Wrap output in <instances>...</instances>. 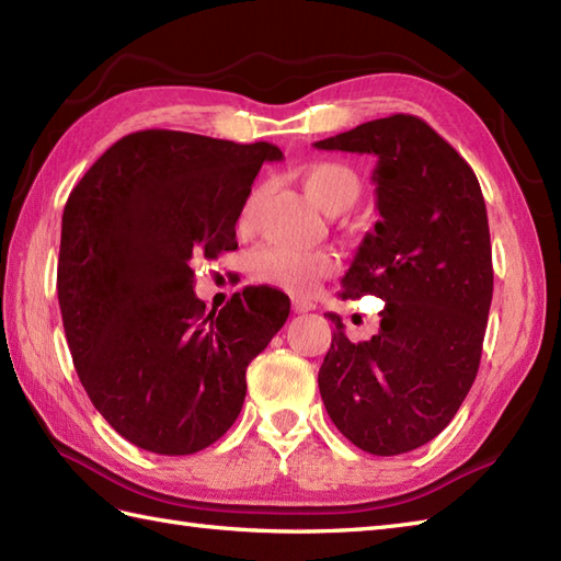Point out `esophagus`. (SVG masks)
I'll use <instances>...</instances> for the list:
<instances>
[{"mask_svg":"<svg viewBox=\"0 0 561 561\" xmlns=\"http://www.w3.org/2000/svg\"><path fill=\"white\" fill-rule=\"evenodd\" d=\"M294 311L296 313H311V311H316V304L313 301H306V299H296L294 301Z\"/></svg>","mask_w":561,"mask_h":561,"instance_id":"1","label":"esophagus"}]
</instances>
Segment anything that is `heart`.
Returning <instances> with one entry per match:
<instances>
[{"mask_svg":"<svg viewBox=\"0 0 561 561\" xmlns=\"http://www.w3.org/2000/svg\"><path fill=\"white\" fill-rule=\"evenodd\" d=\"M299 181L306 197L328 214H340L354 207L362 195V178L352 165L323 159L306 163L299 171ZM260 193L248 197L241 211V221L248 224L257 209ZM335 272V260L330 253H308L287 245H265L250 257V274L260 284L287 289L294 294H311L318 284Z\"/></svg>","mask_w":561,"mask_h":561,"instance_id":"heart-1","label":"heart"}]
</instances>
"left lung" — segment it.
Instances as JSON below:
<instances>
[{
	"mask_svg": "<svg viewBox=\"0 0 561 561\" xmlns=\"http://www.w3.org/2000/svg\"><path fill=\"white\" fill-rule=\"evenodd\" d=\"M318 149L374 153L380 219L342 277V299H383L380 330L350 342L340 316L318 371L330 420L354 446L400 456L438 436L480 368L494 270L478 175L416 115H390Z\"/></svg>",
	"mask_w": 561,
	"mask_h": 561,
	"instance_id": "obj_1",
	"label": "left lung"
}]
</instances>
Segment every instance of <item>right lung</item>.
<instances>
[{"label": "right lung", "instance_id": "add662e5", "mask_svg": "<svg viewBox=\"0 0 561 561\" xmlns=\"http://www.w3.org/2000/svg\"><path fill=\"white\" fill-rule=\"evenodd\" d=\"M270 141L236 145L141 129L103 153L69 193L57 299L83 390L117 434L159 456H190L229 432L245 368L289 318L272 287L205 313L193 262L236 250Z\"/></svg>", "mask_w": 561, "mask_h": 561}]
</instances>
